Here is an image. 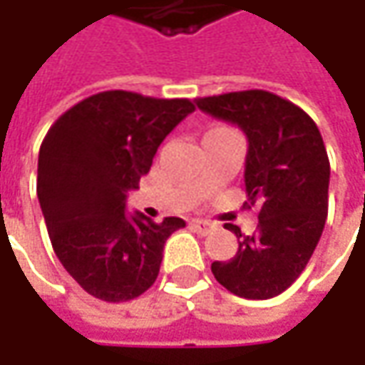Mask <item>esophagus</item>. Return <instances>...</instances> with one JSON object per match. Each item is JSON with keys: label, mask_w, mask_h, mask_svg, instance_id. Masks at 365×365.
<instances>
[{"label": "esophagus", "mask_w": 365, "mask_h": 365, "mask_svg": "<svg viewBox=\"0 0 365 365\" xmlns=\"http://www.w3.org/2000/svg\"><path fill=\"white\" fill-rule=\"evenodd\" d=\"M189 225L192 232L201 233V235H207V233L215 227V223H211V221H207V219H192Z\"/></svg>", "instance_id": "1"}]
</instances>
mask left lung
Instances as JSON below:
<instances>
[{
	"instance_id": "obj_1",
	"label": "left lung",
	"mask_w": 365,
	"mask_h": 365,
	"mask_svg": "<svg viewBox=\"0 0 365 365\" xmlns=\"http://www.w3.org/2000/svg\"><path fill=\"white\" fill-rule=\"evenodd\" d=\"M197 107L245 133V207L259 203L254 235L227 223L240 247L211 272L242 299H272L301 276L325 227L331 168L321 132L301 107L262 89L201 97Z\"/></svg>"
}]
</instances>
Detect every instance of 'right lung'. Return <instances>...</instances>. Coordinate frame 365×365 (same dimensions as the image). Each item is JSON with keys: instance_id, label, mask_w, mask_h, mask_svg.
Instances as JSON below:
<instances>
[{"instance_id": "add662e5", "label": "right lung", "mask_w": 365, "mask_h": 365, "mask_svg": "<svg viewBox=\"0 0 365 365\" xmlns=\"http://www.w3.org/2000/svg\"><path fill=\"white\" fill-rule=\"evenodd\" d=\"M195 111L189 99L103 91L71 107L38 154V201L64 270L95 299L132 301L154 284L166 240L185 221L125 213L128 190Z\"/></svg>"}]
</instances>
